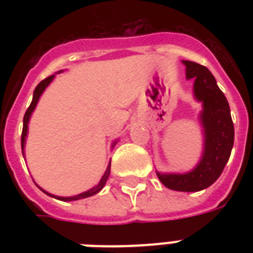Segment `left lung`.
Masks as SVG:
<instances>
[{
	"label": "left lung",
	"instance_id": "obj_1",
	"mask_svg": "<svg viewBox=\"0 0 253 253\" xmlns=\"http://www.w3.org/2000/svg\"><path fill=\"white\" fill-rule=\"evenodd\" d=\"M186 79L194 80L193 94L202 103L200 123L204 134V151L197 166L186 173H163L156 170L159 180L177 192H200L218 180L227 164L234 147V123L224 94L215 77L204 65L182 60Z\"/></svg>",
	"mask_w": 253,
	"mask_h": 253
}]
</instances>
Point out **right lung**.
Instances as JSON below:
<instances>
[{"label":"right lung","mask_w":253,"mask_h":253,"mask_svg":"<svg viewBox=\"0 0 253 253\" xmlns=\"http://www.w3.org/2000/svg\"><path fill=\"white\" fill-rule=\"evenodd\" d=\"M60 72H63V71H59V72H57V73H60ZM53 79H55V75L47 77L45 80L41 81V83L38 84V86L35 87V90H34L33 101H31V105H30L29 109H27V111H26L25 117H23V130H22V138H21V146H22V154H23V158H25L26 138H27V132H29V122H30V118H31V114H33L34 110H35V107H37L38 102H39V98H41V95L43 94V91L45 90V87L48 86V85L51 84V83H52ZM115 143H117V140H115V142H113L111 147H114ZM110 163L111 162H109V166H107V168H106V172L103 173V176L101 177V180H99L98 184L95 185V186H93V188H91V189H89V190H86V192L80 193V194H77V196L60 197V196H55V194H51V193L45 192L44 189H42L41 186H39V189H41V190L43 193H45L47 196L53 197V198H56V200L65 201V202H69V201L83 200V198H87V197L94 196V194H97V193L102 190L103 186H105V184H106L107 178H109V176H110Z\"/></svg>","instance_id":"1"}]
</instances>
